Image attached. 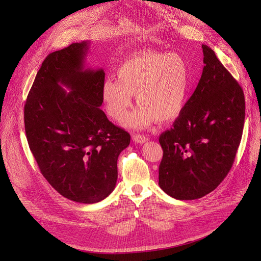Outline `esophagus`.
Listing matches in <instances>:
<instances>
[{"mask_svg": "<svg viewBox=\"0 0 261 261\" xmlns=\"http://www.w3.org/2000/svg\"><path fill=\"white\" fill-rule=\"evenodd\" d=\"M132 140H133V142L138 143V144H144V143H146V142L148 141V138H146L145 135L134 134V135L132 136Z\"/></svg>", "mask_w": 261, "mask_h": 261, "instance_id": "esophagus-1", "label": "esophagus"}]
</instances>
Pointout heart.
I'll use <instances>...</instances> for the list:
<instances>
[{
  "label": "heart",
  "instance_id": "obj_1",
  "mask_svg": "<svg viewBox=\"0 0 261 261\" xmlns=\"http://www.w3.org/2000/svg\"><path fill=\"white\" fill-rule=\"evenodd\" d=\"M190 85L187 61L174 53L145 50L122 61L116 81L107 79L101 97L108 115L116 121L125 118L135 94L139 108L126 120L132 129H145L156 119L170 121L179 116L186 103Z\"/></svg>",
  "mask_w": 261,
  "mask_h": 261
}]
</instances>
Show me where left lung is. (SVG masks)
<instances>
[{"label":"left lung","mask_w":261,"mask_h":261,"mask_svg":"<svg viewBox=\"0 0 261 261\" xmlns=\"http://www.w3.org/2000/svg\"><path fill=\"white\" fill-rule=\"evenodd\" d=\"M202 48L205 65L199 84L173 127L159 139V185L176 200L202 198L224 180L244 126L241 87L211 47Z\"/></svg>","instance_id":"obj_1"}]
</instances>
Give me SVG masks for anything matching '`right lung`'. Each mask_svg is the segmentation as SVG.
Returning <instances> with one entry per match:
<instances>
[{
	"instance_id": "right-lung-1",
	"label": "right lung",
	"mask_w": 261,
	"mask_h": 261,
	"mask_svg": "<svg viewBox=\"0 0 261 261\" xmlns=\"http://www.w3.org/2000/svg\"><path fill=\"white\" fill-rule=\"evenodd\" d=\"M89 47L82 41L49 54L24 106L26 138L41 173L61 196L84 204L114 190L118 155L130 144V134L99 109L105 72L86 68Z\"/></svg>"
}]
</instances>
